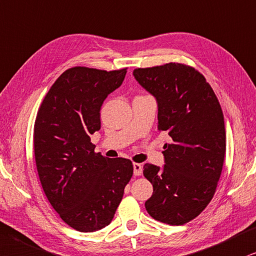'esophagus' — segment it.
<instances>
[{"instance_id": "34e87169", "label": "esophagus", "mask_w": 256, "mask_h": 256, "mask_svg": "<svg viewBox=\"0 0 256 256\" xmlns=\"http://www.w3.org/2000/svg\"><path fill=\"white\" fill-rule=\"evenodd\" d=\"M134 172L136 176H140V174H143V166H142V164L139 163L134 164Z\"/></svg>"}]
</instances>
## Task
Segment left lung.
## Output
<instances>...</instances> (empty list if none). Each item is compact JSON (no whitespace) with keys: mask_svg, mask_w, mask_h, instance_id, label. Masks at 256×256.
<instances>
[{"mask_svg":"<svg viewBox=\"0 0 256 256\" xmlns=\"http://www.w3.org/2000/svg\"><path fill=\"white\" fill-rule=\"evenodd\" d=\"M134 76L157 99L158 128L172 139L164 145L163 170L144 166L154 186L145 208L157 221L182 226L206 209L218 188L226 156L221 105L204 76L188 64L136 68Z\"/></svg>","mask_w":256,"mask_h":256,"instance_id":"obj_1","label":"left lung"}]
</instances>
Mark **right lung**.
<instances>
[{
    "instance_id": "right-lung-1",
    "label": "right lung",
    "mask_w": 256,
    "mask_h": 256,
    "mask_svg": "<svg viewBox=\"0 0 256 256\" xmlns=\"http://www.w3.org/2000/svg\"><path fill=\"white\" fill-rule=\"evenodd\" d=\"M128 68L76 66L52 85L34 124V154L44 195L64 223L90 232L111 223L134 174L126 158L94 151L100 108L124 82Z\"/></svg>"
}]
</instances>
